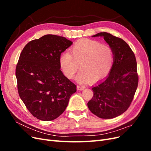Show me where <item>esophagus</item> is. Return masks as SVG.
<instances>
[{"label": "esophagus", "instance_id": "obj_1", "mask_svg": "<svg viewBox=\"0 0 151 151\" xmlns=\"http://www.w3.org/2000/svg\"><path fill=\"white\" fill-rule=\"evenodd\" d=\"M84 88H85V87L83 86H79V85L77 86V89L79 91H83L84 89Z\"/></svg>", "mask_w": 151, "mask_h": 151}]
</instances>
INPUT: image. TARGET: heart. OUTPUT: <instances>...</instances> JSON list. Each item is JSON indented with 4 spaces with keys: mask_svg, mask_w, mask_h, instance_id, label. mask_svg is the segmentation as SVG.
<instances>
[{
    "mask_svg": "<svg viewBox=\"0 0 151 151\" xmlns=\"http://www.w3.org/2000/svg\"><path fill=\"white\" fill-rule=\"evenodd\" d=\"M65 52L59 58V65L63 74L68 79L74 77L77 70H81L76 77L81 83H97L110 72L114 63V52L107 45L97 41L82 40Z\"/></svg>",
    "mask_w": 151,
    "mask_h": 151,
    "instance_id": "obj_1",
    "label": "heart"
}]
</instances>
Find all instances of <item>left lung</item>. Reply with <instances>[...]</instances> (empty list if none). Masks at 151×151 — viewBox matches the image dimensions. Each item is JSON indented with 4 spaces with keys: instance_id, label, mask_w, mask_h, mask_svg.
<instances>
[{
    "instance_id": "obj_1",
    "label": "left lung",
    "mask_w": 151,
    "mask_h": 151,
    "mask_svg": "<svg viewBox=\"0 0 151 151\" xmlns=\"http://www.w3.org/2000/svg\"><path fill=\"white\" fill-rule=\"evenodd\" d=\"M103 36L114 52V63L108 76L93 87V97L88 103L89 110L104 119L122 115L129 108L138 86L135 55L124 40L103 32Z\"/></svg>"
}]
</instances>
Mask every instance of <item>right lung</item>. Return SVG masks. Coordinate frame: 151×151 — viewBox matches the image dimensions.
<instances>
[{"instance_id":"add662e5","label":"right lung","mask_w":151,"mask_h":151,"mask_svg":"<svg viewBox=\"0 0 151 151\" xmlns=\"http://www.w3.org/2000/svg\"><path fill=\"white\" fill-rule=\"evenodd\" d=\"M72 44L63 36L46 35L31 41L20 54L16 68L18 93L39 120L51 121L62 115L76 92L59 65L61 53Z\"/></svg>"}]
</instances>
